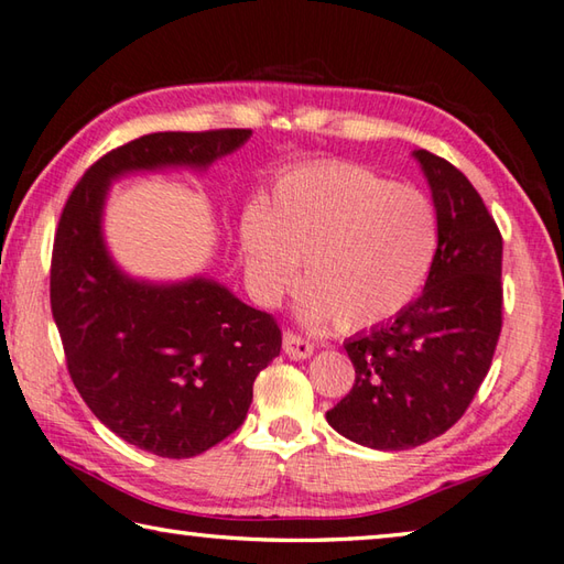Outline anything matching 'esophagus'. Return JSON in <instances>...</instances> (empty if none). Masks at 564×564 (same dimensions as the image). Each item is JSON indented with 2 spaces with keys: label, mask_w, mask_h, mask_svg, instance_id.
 Segmentation results:
<instances>
[{
  "label": "esophagus",
  "mask_w": 564,
  "mask_h": 564,
  "mask_svg": "<svg viewBox=\"0 0 564 564\" xmlns=\"http://www.w3.org/2000/svg\"><path fill=\"white\" fill-rule=\"evenodd\" d=\"M283 350L289 357H293V360H305V357H311L315 345L311 340H305L303 335L293 333V330H285L283 333Z\"/></svg>",
  "instance_id": "34e87169"
}]
</instances>
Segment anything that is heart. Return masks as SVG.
Returning a JSON list of instances; mask_svg holds the SVG:
<instances>
[{"instance_id": "1", "label": "heart", "mask_w": 564, "mask_h": 564, "mask_svg": "<svg viewBox=\"0 0 564 564\" xmlns=\"http://www.w3.org/2000/svg\"><path fill=\"white\" fill-rule=\"evenodd\" d=\"M442 227L429 194L352 162L291 172L269 207L241 217V251L259 301L273 303L305 261L303 313L340 330L394 321L434 271Z\"/></svg>"}]
</instances>
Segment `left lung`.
<instances>
[{"mask_svg": "<svg viewBox=\"0 0 564 564\" xmlns=\"http://www.w3.org/2000/svg\"><path fill=\"white\" fill-rule=\"evenodd\" d=\"M414 158L442 227L422 295L394 321L350 337L355 384L327 424L355 444L404 452L448 432L490 370L503 327V237L460 170L429 150Z\"/></svg>", "mask_w": 564, "mask_h": 564, "instance_id": "obj_1", "label": "left lung"}]
</instances>
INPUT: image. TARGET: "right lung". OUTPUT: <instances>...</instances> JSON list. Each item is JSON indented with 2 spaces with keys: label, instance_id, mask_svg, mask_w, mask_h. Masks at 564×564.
<instances>
[{
  "label": "right lung",
  "instance_id": "1",
  "mask_svg": "<svg viewBox=\"0 0 564 564\" xmlns=\"http://www.w3.org/2000/svg\"><path fill=\"white\" fill-rule=\"evenodd\" d=\"M247 128L152 132L106 152L61 212L51 253V313L66 367L90 412L128 444L189 458L237 432L253 380L281 352V327L209 279L132 281L100 234L112 177L167 165L207 167L249 140Z\"/></svg>",
  "mask_w": 564,
  "mask_h": 564
}]
</instances>
